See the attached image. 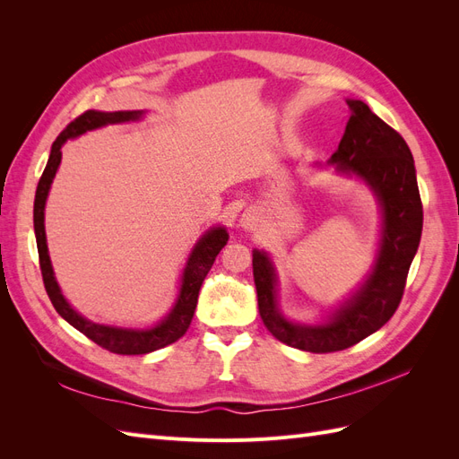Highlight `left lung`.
I'll use <instances>...</instances> for the list:
<instances>
[{"instance_id": "1", "label": "left lung", "mask_w": 459, "mask_h": 459, "mask_svg": "<svg viewBox=\"0 0 459 459\" xmlns=\"http://www.w3.org/2000/svg\"><path fill=\"white\" fill-rule=\"evenodd\" d=\"M351 118L331 164L364 178L383 206V239L375 268L362 289L324 325L289 324L275 304V273L266 253L253 251L258 312L272 335L299 351L327 354L351 349L381 329L404 295L410 264L423 230V204L408 143L373 115L364 101H346Z\"/></svg>"}]
</instances>
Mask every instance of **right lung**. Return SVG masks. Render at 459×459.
Returning a JSON list of instances; mask_svg holds the SVG:
<instances>
[{
  "label": "right lung",
  "instance_id": "obj_1",
  "mask_svg": "<svg viewBox=\"0 0 459 459\" xmlns=\"http://www.w3.org/2000/svg\"><path fill=\"white\" fill-rule=\"evenodd\" d=\"M142 117L140 110H118V113H100V110H86L78 118H74L68 126L59 134L57 140L53 142L51 155L46 164V170L41 174L36 199H34V231H36V245H38V256H39V270L41 277H44V285L48 290V297L55 310L63 316L68 324L76 327L80 333H84L88 339H91L95 344H100L101 349L115 352V354H147L152 351L164 349L166 344H172L178 339L186 335V331L191 325L193 314L197 308V297L201 285L204 281L206 273L211 272L212 264L218 256V253L228 243V231L224 228H214L208 231L204 238L195 245L193 253L187 260V266L184 272L182 289H179V297L172 312L166 316V319L147 331H134V329H118V327H107L100 324H91L88 319L76 314L65 297L61 295L59 285L55 281L51 262L48 255L46 245V228H44V208L46 199L49 193V186L55 178V172L59 169L61 162V147L68 140V137H76L88 130L105 126V124L113 122H126V120H137Z\"/></svg>",
  "mask_w": 459,
  "mask_h": 459
}]
</instances>
